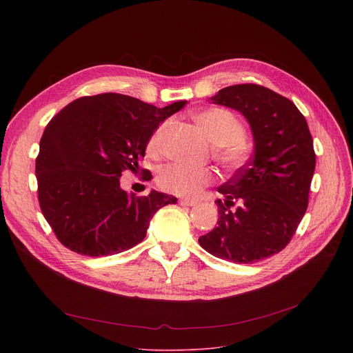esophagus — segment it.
Listing matches in <instances>:
<instances>
[{"label": "esophagus", "instance_id": "obj_1", "mask_svg": "<svg viewBox=\"0 0 353 353\" xmlns=\"http://www.w3.org/2000/svg\"><path fill=\"white\" fill-rule=\"evenodd\" d=\"M180 205H181V206H196V205H197V200H193V199H181V200H180Z\"/></svg>", "mask_w": 353, "mask_h": 353}]
</instances>
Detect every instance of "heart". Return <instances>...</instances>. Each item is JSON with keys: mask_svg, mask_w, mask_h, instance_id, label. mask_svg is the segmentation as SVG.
<instances>
[{"mask_svg": "<svg viewBox=\"0 0 353 353\" xmlns=\"http://www.w3.org/2000/svg\"><path fill=\"white\" fill-rule=\"evenodd\" d=\"M194 123L212 141L213 157L228 170L239 169L248 156L242 123L229 110L208 108L193 114ZM169 121L161 123L148 139L147 152L159 156ZM213 181V173L205 167L184 164L164 165L157 173V184L164 192L177 196H196Z\"/></svg>", "mask_w": 353, "mask_h": 353, "instance_id": "1", "label": "heart"}]
</instances>
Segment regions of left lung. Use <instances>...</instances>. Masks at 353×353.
Returning a JSON list of instances; mask_svg holds the SVG:
<instances>
[{
    "instance_id": "1",
    "label": "left lung",
    "mask_w": 353,
    "mask_h": 353,
    "mask_svg": "<svg viewBox=\"0 0 353 353\" xmlns=\"http://www.w3.org/2000/svg\"><path fill=\"white\" fill-rule=\"evenodd\" d=\"M212 103L240 111L250 124L254 152L217 189V226L199 237L210 254L254 263L290 242L307 209L316 156L306 119L289 99L259 84L221 88Z\"/></svg>"
}]
</instances>
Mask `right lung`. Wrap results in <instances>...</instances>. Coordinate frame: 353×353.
Listing matches in <instances>:
<instances>
[{
    "instance_id": "obj_1",
    "label": "right lung",
    "mask_w": 353,
    "mask_h": 353,
    "mask_svg": "<svg viewBox=\"0 0 353 353\" xmlns=\"http://www.w3.org/2000/svg\"><path fill=\"white\" fill-rule=\"evenodd\" d=\"M186 101L157 108L104 92L74 100L47 124L35 160L41 212L60 242L85 256H108L139 245L154 213L177 199L120 188L139 172L148 139ZM145 172L143 170V174Z\"/></svg>"
}]
</instances>
